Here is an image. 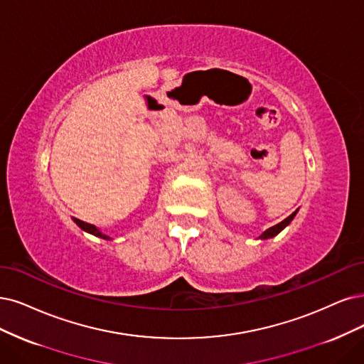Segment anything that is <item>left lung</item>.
<instances>
[{"instance_id":"left-lung-1","label":"left lung","mask_w":364,"mask_h":364,"mask_svg":"<svg viewBox=\"0 0 364 364\" xmlns=\"http://www.w3.org/2000/svg\"><path fill=\"white\" fill-rule=\"evenodd\" d=\"M297 211L299 210H295L291 216H288L285 220H282L280 223H277V225H274V226H272V228H268L267 231H264L258 238H261V240H268V238H273V237H276L280 231H284L285 228L292 222V219L295 218V214H297Z\"/></svg>"}]
</instances>
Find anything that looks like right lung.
Instances as JSON below:
<instances>
[{"mask_svg": "<svg viewBox=\"0 0 364 364\" xmlns=\"http://www.w3.org/2000/svg\"><path fill=\"white\" fill-rule=\"evenodd\" d=\"M73 222L80 228V230L88 232V234H91V235H94V237H99V238H102V240H112L109 235H106L105 232H102L97 226H94V225H91V223H85V222L79 220V219H73Z\"/></svg>", "mask_w": 364, "mask_h": 364, "instance_id": "right-lung-1", "label": "right lung"}]
</instances>
